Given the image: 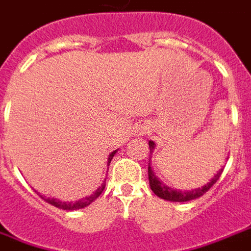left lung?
Masks as SVG:
<instances>
[{"label":"left lung","instance_id":"1","mask_svg":"<svg viewBox=\"0 0 251 251\" xmlns=\"http://www.w3.org/2000/svg\"><path fill=\"white\" fill-rule=\"evenodd\" d=\"M149 147H150V158H149V180H150V187L154 192V195H157L160 199H164V200H168V201H179V203H183V201H190V200H195V199H199L205 193L208 192L212 187V185L220 179L221 174L224 169H220L211 180L204 185L203 187H199V189H195V190H190V192H182V190H174L168 186H165L162 182H160V179L155 176V174L152 172L151 169V155L154 152V149H155V143L150 140L149 142Z\"/></svg>","mask_w":251,"mask_h":251}]
</instances>
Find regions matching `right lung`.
I'll list each match as a JSON object with an SVG mask.
<instances>
[{
  "mask_svg": "<svg viewBox=\"0 0 251 251\" xmlns=\"http://www.w3.org/2000/svg\"><path fill=\"white\" fill-rule=\"evenodd\" d=\"M117 154V150L115 151H112L109 154L108 157V165L111 160H112V157ZM104 187H105V182L102 183V185L100 186L99 189L93 193V195L87 196V197H83L80 200H77V201H61V200H56V199H50V197H46V196L40 195V197L43 199V200H46L48 204H51V205H54L56 208H62V210H66V211H75V210H80V208H84V207H87V205H90L97 197H99L101 193H102V190H104Z\"/></svg>",
  "mask_w": 251,
  "mask_h": 251,
  "instance_id": "obj_1",
  "label": "right lung"
}]
</instances>
